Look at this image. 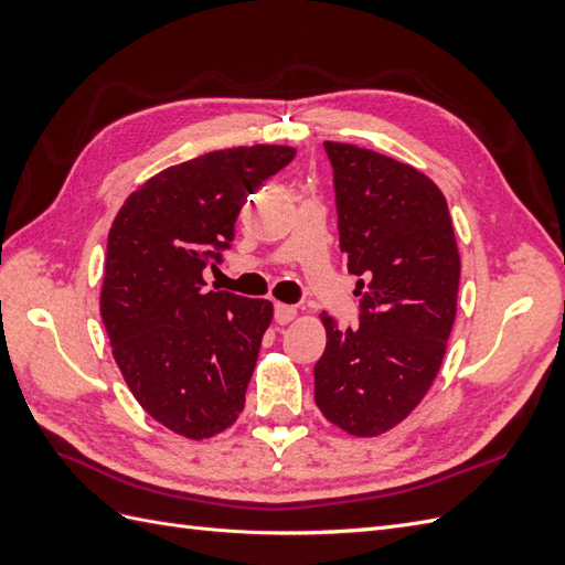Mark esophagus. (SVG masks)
Wrapping results in <instances>:
<instances>
[{
  "label": "esophagus",
  "instance_id": "esophagus-1",
  "mask_svg": "<svg viewBox=\"0 0 565 565\" xmlns=\"http://www.w3.org/2000/svg\"><path fill=\"white\" fill-rule=\"evenodd\" d=\"M295 318H297V309H295V306H289V303H276V322L287 324V322H292Z\"/></svg>",
  "mask_w": 565,
  "mask_h": 565
}]
</instances>
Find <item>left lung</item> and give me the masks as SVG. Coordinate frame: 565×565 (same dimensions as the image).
<instances>
[{
  "mask_svg": "<svg viewBox=\"0 0 565 565\" xmlns=\"http://www.w3.org/2000/svg\"><path fill=\"white\" fill-rule=\"evenodd\" d=\"M332 162L339 249L358 276L361 322L339 330L313 367L316 405L351 436H380L422 403L457 313L459 252L448 202L419 169L324 141Z\"/></svg>",
  "mask_w": 565,
  "mask_h": 565,
  "instance_id": "obj_1",
  "label": "left lung"
}]
</instances>
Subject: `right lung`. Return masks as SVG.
Instances as JSON below:
<instances>
[{
	"label": "right lung",
	"instance_id": "right-lung-1",
	"mask_svg": "<svg viewBox=\"0 0 565 565\" xmlns=\"http://www.w3.org/2000/svg\"><path fill=\"white\" fill-rule=\"evenodd\" d=\"M289 146H241L164 169L134 191L108 233L100 318L146 413L179 436L221 434L245 407L266 299L204 289L247 195L292 162Z\"/></svg>",
	"mask_w": 565,
	"mask_h": 565
}]
</instances>
